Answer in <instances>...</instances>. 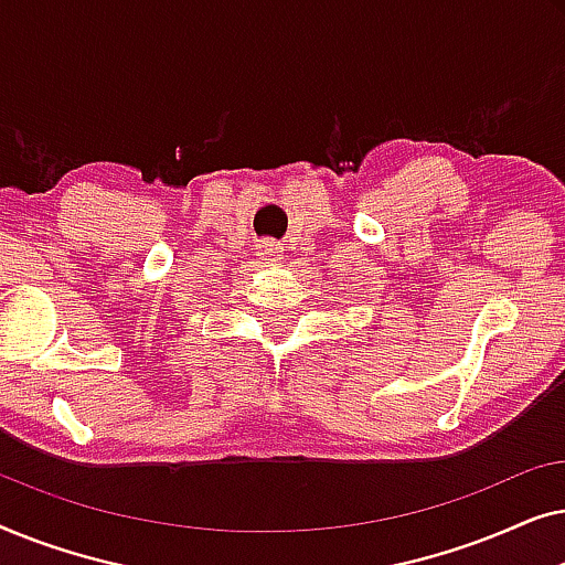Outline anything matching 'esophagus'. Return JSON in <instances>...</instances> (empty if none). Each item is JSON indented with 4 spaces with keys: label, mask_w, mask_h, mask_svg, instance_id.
<instances>
[{
    "label": "esophagus",
    "mask_w": 565,
    "mask_h": 565,
    "mask_svg": "<svg viewBox=\"0 0 565 565\" xmlns=\"http://www.w3.org/2000/svg\"><path fill=\"white\" fill-rule=\"evenodd\" d=\"M259 257L267 259V262H280L282 259V249L277 244L267 242V244L259 246Z\"/></svg>",
    "instance_id": "1"
}]
</instances>
